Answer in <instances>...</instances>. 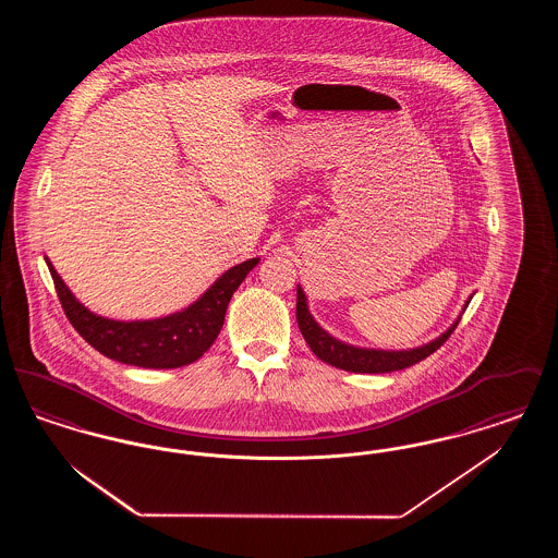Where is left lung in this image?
<instances>
[{
    "mask_svg": "<svg viewBox=\"0 0 558 558\" xmlns=\"http://www.w3.org/2000/svg\"><path fill=\"white\" fill-rule=\"evenodd\" d=\"M473 296H469V301L464 303V310L469 307ZM462 310V312H464ZM296 322H299V330L303 335V339L307 341V345L312 347V351L318 355L322 362L341 368L347 372H360V374H383V372L403 371L410 368L414 364H418L421 360L428 357L433 351H437L450 339L453 328L458 326L460 316L451 324L446 332H441L437 339H433L426 345L414 347V349H368V347L349 345L339 341L337 337H332L330 332H326L319 326L316 318L310 312L307 305V296L303 289L296 284Z\"/></svg>",
    "mask_w": 558,
    "mask_h": 558,
    "instance_id": "left-lung-1",
    "label": "left lung"
}]
</instances>
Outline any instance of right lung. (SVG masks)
Instances as JSON below:
<instances>
[{"instance_id": "obj_1", "label": "right lung", "mask_w": 558, "mask_h": 558, "mask_svg": "<svg viewBox=\"0 0 558 558\" xmlns=\"http://www.w3.org/2000/svg\"><path fill=\"white\" fill-rule=\"evenodd\" d=\"M52 274L53 287L62 310L81 337L102 355L137 368H182L196 362L215 343L226 310L242 280L259 257L246 259L223 271L207 291L184 310L153 319L105 318L87 310L64 284L44 257Z\"/></svg>"}]
</instances>
